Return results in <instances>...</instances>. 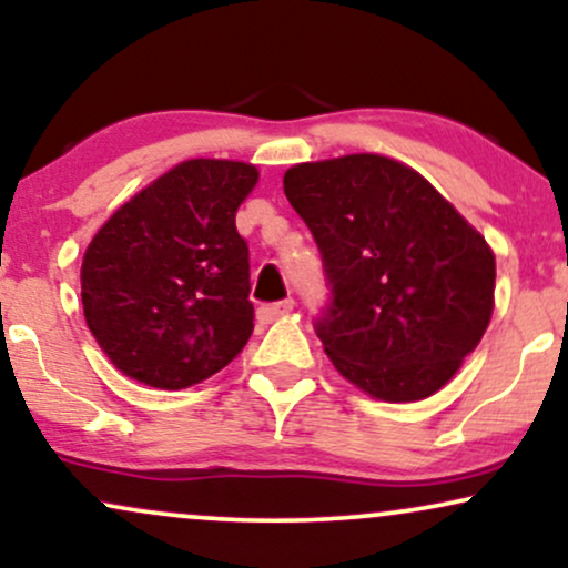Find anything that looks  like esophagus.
<instances>
[{"instance_id": "obj_1", "label": "esophagus", "mask_w": 568, "mask_h": 568, "mask_svg": "<svg viewBox=\"0 0 568 568\" xmlns=\"http://www.w3.org/2000/svg\"><path fill=\"white\" fill-rule=\"evenodd\" d=\"M291 310H293V298H283V302H275V304H262L258 306V320H262V323H272V320L285 317Z\"/></svg>"}]
</instances>
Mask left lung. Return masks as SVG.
<instances>
[{
  "label": "left lung",
  "instance_id": "obj_1",
  "mask_svg": "<svg viewBox=\"0 0 568 568\" xmlns=\"http://www.w3.org/2000/svg\"><path fill=\"white\" fill-rule=\"evenodd\" d=\"M283 187L323 256L331 293L314 333L336 371L386 402L439 392L489 325L487 241L384 155L298 163Z\"/></svg>",
  "mask_w": 568,
  "mask_h": 568
}]
</instances>
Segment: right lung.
Returning a JSON list of instances; mask_svg holds the SVG:
<instances>
[{
    "label": "right lung",
    "instance_id": "1",
    "mask_svg": "<svg viewBox=\"0 0 568 568\" xmlns=\"http://www.w3.org/2000/svg\"><path fill=\"white\" fill-rule=\"evenodd\" d=\"M256 180L251 163L184 161L89 243L87 325L129 378L176 392L219 373L248 344L251 264L235 211Z\"/></svg>",
    "mask_w": 568,
    "mask_h": 568
}]
</instances>
